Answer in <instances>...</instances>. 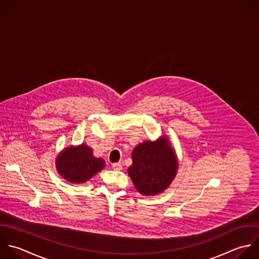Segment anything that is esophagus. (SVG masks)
I'll list each match as a JSON object with an SVG mask.
<instances>
[{"instance_id":"1","label":"esophagus","mask_w":259,"mask_h":259,"mask_svg":"<svg viewBox=\"0 0 259 259\" xmlns=\"http://www.w3.org/2000/svg\"><path fill=\"white\" fill-rule=\"evenodd\" d=\"M112 168H113L114 170H121V169L123 168V166H122V163H121V162H116V163H113V164H112Z\"/></svg>"}]
</instances>
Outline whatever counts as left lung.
<instances>
[{"mask_svg": "<svg viewBox=\"0 0 259 259\" xmlns=\"http://www.w3.org/2000/svg\"><path fill=\"white\" fill-rule=\"evenodd\" d=\"M132 161L128 175L138 193L147 197L165 191L179 168L176 151L165 135L138 144L132 151Z\"/></svg>", "mask_w": 259, "mask_h": 259, "instance_id": "8db88e82", "label": "left lung"}]
</instances>
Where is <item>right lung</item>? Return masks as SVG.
<instances>
[{"label": "right lung", "mask_w": 259, "mask_h": 259, "mask_svg": "<svg viewBox=\"0 0 259 259\" xmlns=\"http://www.w3.org/2000/svg\"><path fill=\"white\" fill-rule=\"evenodd\" d=\"M56 170L71 184H83L105 167L102 157H95L93 148L81 143L63 148L55 158Z\"/></svg>", "instance_id": "1"}]
</instances>
